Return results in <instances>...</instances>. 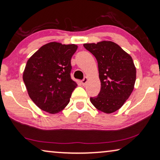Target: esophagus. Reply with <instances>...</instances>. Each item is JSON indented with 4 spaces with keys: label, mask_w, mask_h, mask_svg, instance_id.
<instances>
[{
    "label": "esophagus",
    "mask_w": 160,
    "mask_h": 160,
    "mask_svg": "<svg viewBox=\"0 0 160 160\" xmlns=\"http://www.w3.org/2000/svg\"><path fill=\"white\" fill-rule=\"evenodd\" d=\"M87 82H88V78H87V77H84V79H83V80L82 81V85H84H84L87 84Z\"/></svg>",
    "instance_id": "1"
}]
</instances>
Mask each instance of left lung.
<instances>
[{"label":"left lung","mask_w":160,"mask_h":160,"mask_svg":"<svg viewBox=\"0 0 160 160\" xmlns=\"http://www.w3.org/2000/svg\"><path fill=\"white\" fill-rule=\"evenodd\" d=\"M84 47L98 61L101 84L100 93L97 97L90 98V101L102 112H115L123 106L134 89L136 68L132 57L112 41L84 43Z\"/></svg>","instance_id":"1"}]
</instances>
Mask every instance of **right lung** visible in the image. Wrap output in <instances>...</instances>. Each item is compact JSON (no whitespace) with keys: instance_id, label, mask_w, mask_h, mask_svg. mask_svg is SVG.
I'll return each mask as SVG.
<instances>
[{"instance_id":"right-lung-1","label":"right lung","mask_w":160,"mask_h":160,"mask_svg":"<svg viewBox=\"0 0 160 160\" xmlns=\"http://www.w3.org/2000/svg\"><path fill=\"white\" fill-rule=\"evenodd\" d=\"M77 48L76 44L50 42L28 60L23 81L30 99L41 110L54 114L69 103L77 87L70 75L71 60Z\"/></svg>"}]
</instances>
